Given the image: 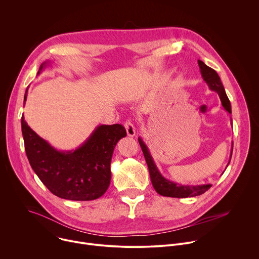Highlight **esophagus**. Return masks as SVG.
<instances>
[{"mask_svg": "<svg viewBox=\"0 0 259 259\" xmlns=\"http://www.w3.org/2000/svg\"><path fill=\"white\" fill-rule=\"evenodd\" d=\"M125 128H126V131H127L128 136H130V137L135 136V134H136V129H135L134 124H133L131 121H127V122L125 123Z\"/></svg>", "mask_w": 259, "mask_h": 259, "instance_id": "1", "label": "esophagus"}]
</instances>
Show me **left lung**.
Wrapping results in <instances>:
<instances>
[{
    "mask_svg": "<svg viewBox=\"0 0 259 259\" xmlns=\"http://www.w3.org/2000/svg\"><path fill=\"white\" fill-rule=\"evenodd\" d=\"M198 64L200 67V71L203 80L206 82L208 85L209 89L216 92L221 100V104H223V107L227 110V112L231 115L232 114V107H231V102L227 96L226 90L224 88L223 83H221V80L218 76V73L208 65H206L202 60H198ZM138 141L140 144L141 150L143 152L147 167H149L150 171V176L151 180L153 183V187L156 190V192L164 197H172V198H188V197H196L204 194L207 192L210 188L211 184H198V186H182V184H179L177 182H173L167 178H165L161 172L159 171L158 167L156 166V163L147 149L146 144L144 141L138 137ZM233 145L232 143V151H231V158L233 154ZM231 161V160H230ZM229 161V164H230ZM228 164V166H229ZM227 166V167H228Z\"/></svg>",
    "mask_w": 259,
    "mask_h": 259,
    "instance_id": "obj_1",
    "label": "left lung"
}]
</instances>
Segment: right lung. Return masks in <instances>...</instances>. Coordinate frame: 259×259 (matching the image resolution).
<instances>
[{"label":"right lung","mask_w":259,"mask_h":259,"mask_svg":"<svg viewBox=\"0 0 259 259\" xmlns=\"http://www.w3.org/2000/svg\"><path fill=\"white\" fill-rule=\"evenodd\" d=\"M49 64H41L36 75ZM27 89L24 94L26 101ZM24 149L29 164L45 187L55 196L71 201L100 198L112 178L110 161L118 141L127 135L121 124L99 125L73 151H58L36 134L21 118Z\"/></svg>","instance_id":"right-lung-1"}]
</instances>
